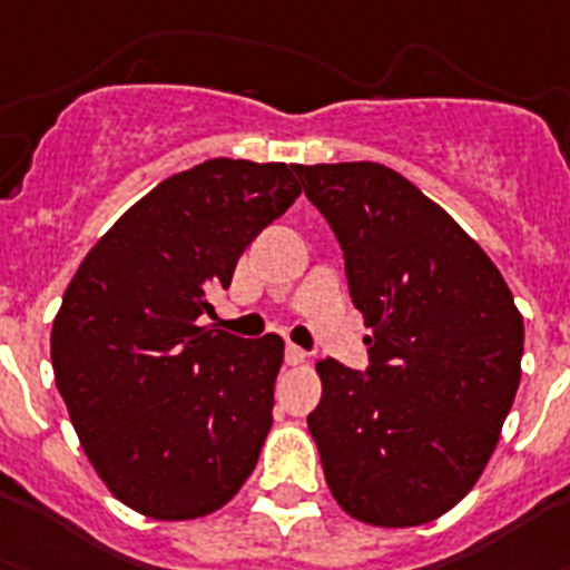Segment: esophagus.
Segmentation results:
<instances>
[{
	"instance_id": "1",
	"label": "esophagus",
	"mask_w": 570,
	"mask_h": 570,
	"mask_svg": "<svg viewBox=\"0 0 570 570\" xmlns=\"http://www.w3.org/2000/svg\"><path fill=\"white\" fill-rule=\"evenodd\" d=\"M284 358H286V364H289V367H298V364H304V361H306V353H304V350H301V346L286 344Z\"/></svg>"
}]
</instances>
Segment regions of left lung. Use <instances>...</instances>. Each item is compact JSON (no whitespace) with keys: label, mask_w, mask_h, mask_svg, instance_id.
Returning a JSON list of instances; mask_svg holds the SVG:
<instances>
[{"label":"left lung","mask_w":570,"mask_h":570,"mask_svg":"<svg viewBox=\"0 0 570 570\" xmlns=\"http://www.w3.org/2000/svg\"><path fill=\"white\" fill-rule=\"evenodd\" d=\"M344 252L367 373L324 358L306 415L335 502L413 528L482 476L519 387L524 324L482 246L381 163L292 166Z\"/></svg>","instance_id":"left-lung-1"}]
</instances>
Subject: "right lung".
<instances>
[{
  "label": "right lung",
  "mask_w": 570,
  "mask_h": 570,
  "mask_svg": "<svg viewBox=\"0 0 570 570\" xmlns=\"http://www.w3.org/2000/svg\"><path fill=\"white\" fill-rule=\"evenodd\" d=\"M298 195L286 163L215 157L171 175L97 240L62 295L59 395L88 462L142 517H206L255 470L284 338H237L200 315Z\"/></svg>",
  "instance_id": "obj_1"
}]
</instances>
